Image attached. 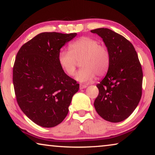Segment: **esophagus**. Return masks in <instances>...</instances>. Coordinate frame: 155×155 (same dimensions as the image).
Listing matches in <instances>:
<instances>
[{
    "label": "esophagus",
    "mask_w": 155,
    "mask_h": 155,
    "mask_svg": "<svg viewBox=\"0 0 155 155\" xmlns=\"http://www.w3.org/2000/svg\"><path fill=\"white\" fill-rule=\"evenodd\" d=\"M87 87V85H84V84H80V89H85Z\"/></svg>",
    "instance_id": "esophagus-1"
}]
</instances>
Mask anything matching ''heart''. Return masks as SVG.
Masks as SVG:
<instances>
[{
    "instance_id": "heart-1",
    "label": "heart",
    "mask_w": 155,
    "mask_h": 155,
    "mask_svg": "<svg viewBox=\"0 0 155 155\" xmlns=\"http://www.w3.org/2000/svg\"><path fill=\"white\" fill-rule=\"evenodd\" d=\"M82 68L76 74L75 79L88 83L96 78L102 77L108 71L110 56L107 48L90 37H81L71 42L68 51L61 50L58 55V62L64 73L75 75L78 62Z\"/></svg>"
}]
</instances>
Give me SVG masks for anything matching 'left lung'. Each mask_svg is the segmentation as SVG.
Listing matches in <instances>:
<instances>
[{
    "instance_id": "obj_1",
    "label": "left lung",
    "mask_w": 155,
    "mask_h": 155,
    "mask_svg": "<svg viewBox=\"0 0 155 155\" xmlns=\"http://www.w3.org/2000/svg\"><path fill=\"white\" fill-rule=\"evenodd\" d=\"M101 37L110 56L105 77L98 87L94 105L105 120L120 122L131 115L142 96L143 71L133 45L124 36L108 28L91 31Z\"/></svg>"
}]
</instances>
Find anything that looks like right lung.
I'll use <instances>...</instances> for the list:
<instances>
[{
    "label": "right lung",
    "instance_id": "right-lung-1",
    "mask_svg": "<svg viewBox=\"0 0 155 155\" xmlns=\"http://www.w3.org/2000/svg\"><path fill=\"white\" fill-rule=\"evenodd\" d=\"M76 35L41 33L24 44L17 54L12 80L17 104L40 127L60 124L79 89V84L64 73L58 62L60 49Z\"/></svg>",
    "mask_w": 155,
    "mask_h": 155
}]
</instances>
